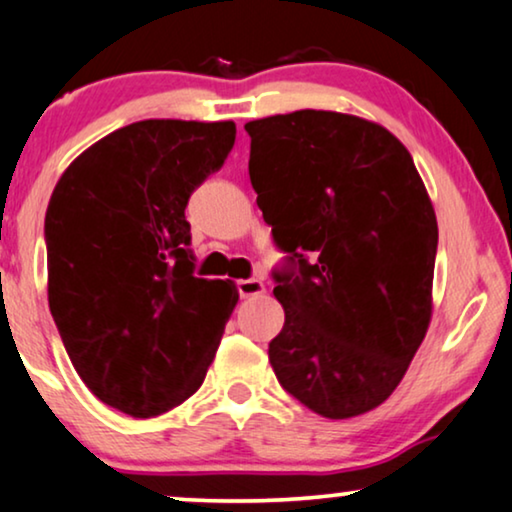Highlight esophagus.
<instances>
[{"label":"esophagus","instance_id":"1","mask_svg":"<svg viewBox=\"0 0 512 512\" xmlns=\"http://www.w3.org/2000/svg\"><path fill=\"white\" fill-rule=\"evenodd\" d=\"M236 290L241 299L257 297L264 292V283L260 281V278H243V281H236Z\"/></svg>","mask_w":512,"mask_h":512}]
</instances>
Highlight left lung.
I'll use <instances>...</instances> for the list:
<instances>
[{
  "label": "left lung",
  "mask_w": 512,
  "mask_h": 512,
  "mask_svg": "<svg viewBox=\"0 0 512 512\" xmlns=\"http://www.w3.org/2000/svg\"><path fill=\"white\" fill-rule=\"evenodd\" d=\"M257 206L285 252V309L269 363L327 419L384 403L431 320L438 222L395 135L351 114L299 109L245 124Z\"/></svg>",
  "instance_id": "8db88e82"
}]
</instances>
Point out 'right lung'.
<instances>
[{
    "label": "right lung",
    "mask_w": 512,
    "mask_h": 512,
    "mask_svg": "<svg viewBox=\"0 0 512 512\" xmlns=\"http://www.w3.org/2000/svg\"><path fill=\"white\" fill-rule=\"evenodd\" d=\"M234 140V121H135L86 149L53 189L51 316L81 381L131 417L173 410L203 384L238 302L229 281L194 276L185 217Z\"/></svg>",
    "instance_id": "1"
}]
</instances>
